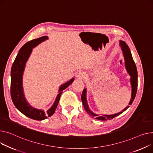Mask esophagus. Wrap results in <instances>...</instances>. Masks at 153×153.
<instances>
[{"label":"esophagus","instance_id":"esophagus-1","mask_svg":"<svg viewBox=\"0 0 153 153\" xmlns=\"http://www.w3.org/2000/svg\"><path fill=\"white\" fill-rule=\"evenodd\" d=\"M86 74L83 71H79V73H78V74L76 75V78H78L79 79H84L86 78Z\"/></svg>","mask_w":153,"mask_h":153}]
</instances>
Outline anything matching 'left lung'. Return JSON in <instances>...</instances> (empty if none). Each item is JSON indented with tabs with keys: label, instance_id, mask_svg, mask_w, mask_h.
I'll return each mask as SVG.
<instances>
[{
	"label": "left lung",
	"instance_id": "8db88e82",
	"mask_svg": "<svg viewBox=\"0 0 153 153\" xmlns=\"http://www.w3.org/2000/svg\"><path fill=\"white\" fill-rule=\"evenodd\" d=\"M120 46H121V48L123 51V57L125 62V67L128 71V73L130 75V83L131 86V97L130 101L129 102V105H131L133 103L134 98H135L137 91V88H138V73H137V69L135 65V63L133 61V59L132 58V56L131 52L130 51V49L128 46V45L125 43L124 41H120ZM82 101L83 102V106L85 107V109L88 112V114L91 115L93 118L100 120H111L114 119L115 117L119 115L123 112L126 111L128 107H130L128 105L127 107L122 110L121 112L117 113L112 115H99L94 113H93L90 109H89L87 100H86V89H84L83 93L82 94Z\"/></svg>",
	"mask_w": 153,
	"mask_h": 153
}]
</instances>
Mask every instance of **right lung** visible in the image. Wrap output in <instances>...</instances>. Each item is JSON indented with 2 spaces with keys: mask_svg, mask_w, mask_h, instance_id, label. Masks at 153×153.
<instances>
[{
  "mask_svg": "<svg viewBox=\"0 0 153 153\" xmlns=\"http://www.w3.org/2000/svg\"><path fill=\"white\" fill-rule=\"evenodd\" d=\"M48 39L47 36H44L38 39L31 40L22 47L13 63L11 69V84L10 94L12 100L16 108L23 114L34 120H42L49 117L55 112L59 104L62 91L72 83L75 78H71L67 83L63 84L59 88V92L56 100L51 108L46 111L38 109L32 107L26 101L23 89V74L26 63L28 60L33 48L37 46L39 44Z\"/></svg>",
  "mask_w": 153,
  "mask_h": 153,
  "instance_id": "add662e5",
  "label": "right lung"
}]
</instances>
